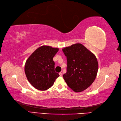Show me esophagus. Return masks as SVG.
<instances>
[{"label": "esophagus", "mask_w": 121, "mask_h": 121, "mask_svg": "<svg viewBox=\"0 0 121 121\" xmlns=\"http://www.w3.org/2000/svg\"><path fill=\"white\" fill-rule=\"evenodd\" d=\"M59 75H60V76H62V74H63V73H62V72L61 71V72H60V73H59Z\"/></svg>", "instance_id": "1"}]
</instances>
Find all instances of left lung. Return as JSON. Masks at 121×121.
Wrapping results in <instances>:
<instances>
[{
    "instance_id": "8db88e82",
    "label": "left lung",
    "mask_w": 121,
    "mask_h": 121,
    "mask_svg": "<svg viewBox=\"0 0 121 121\" xmlns=\"http://www.w3.org/2000/svg\"><path fill=\"white\" fill-rule=\"evenodd\" d=\"M67 56V72L63 75L68 86L75 92L85 90L96 77L98 62L95 55L81 43L62 49Z\"/></svg>"
}]
</instances>
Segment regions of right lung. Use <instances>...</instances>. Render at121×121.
<instances>
[{"instance_id": "add662e5", "label": "right lung", "mask_w": 121, "mask_h": 121, "mask_svg": "<svg viewBox=\"0 0 121 121\" xmlns=\"http://www.w3.org/2000/svg\"><path fill=\"white\" fill-rule=\"evenodd\" d=\"M59 48L42 46L37 49L26 61L25 72L28 81L39 90H47L59 77L54 71L53 58Z\"/></svg>"}]
</instances>
